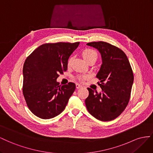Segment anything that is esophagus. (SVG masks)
Returning a JSON list of instances; mask_svg holds the SVG:
<instances>
[{
  "mask_svg": "<svg viewBox=\"0 0 153 153\" xmlns=\"http://www.w3.org/2000/svg\"><path fill=\"white\" fill-rule=\"evenodd\" d=\"M82 86V85H79V84H76V88L78 89V88H81Z\"/></svg>",
  "mask_w": 153,
  "mask_h": 153,
  "instance_id": "1",
  "label": "esophagus"
}]
</instances>
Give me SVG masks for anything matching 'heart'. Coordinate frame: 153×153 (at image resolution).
Returning a JSON list of instances; mask_svg holds the SVG:
<instances>
[{"label":"heart","instance_id":"obj_1","mask_svg":"<svg viewBox=\"0 0 153 153\" xmlns=\"http://www.w3.org/2000/svg\"><path fill=\"white\" fill-rule=\"evenodd\" d=\"M82 56L84 59L86 61L87 63H88L90 61H95L97 59V54L96 53V52L94 50H91L90 49H87L84 50L82 52ZM72 58H71L68 61V65H70ZM79 79L82 80V78L79 77Z\"/></svg>","mask_w":153,"mask_h":153}]
</instances>
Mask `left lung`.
Listing matches in <instances>:
<instances>
[{
    "label": "left lung",
    "mask_w": 153,
    "mask_h": 153,
    "mask_svg": "<svg viewBox=\"0 0 153 153\" xmlns=\"http://www.w3.org/2000/svg\"><path fill=\"white\" fill-rule=\"evenodd\" d=\"M97 49L102 65L97 76L101 80V92L88 88L89 95L85 100L87 110L95 119L110 121L119 117L128 104L134 76L127 56L114 45L104 42L88 43Z\"/></svg>",
    "instance_id": "left-lung-1"
}]
</instances>
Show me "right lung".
<instances>
[{
	"mask_svg": "<svg viewBox=\"0 0 153 153\" xmlns=\"http://www.w3.org/2000/svg\"><path fill=\"white\" fill-rule=\"evenodd\" d=\"M79 42L45 43L38 47L25 59L23 67V94L34 115L49 119L66 107L76 85H59L58 74L67 70L68 60Z\"/></svg>",
	"mask_w": 153,
	"mask_h": 153,
	"instance_id": "1",
	"label": "right lung"
}]
</instances>
